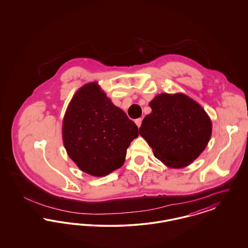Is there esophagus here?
<instances>
[{"label": "esophagus", "instance_id": "obj_1", "mask_svg": "<svg viewBox=\"0 0 248 248\" xmlns=\"http://www.w3.org/2000/svg\"><path fill=\"white\" fill-rule=\"evenodd\" d=\"M135 123H136V124L138 125V127H140V125H141L142 124V119L139 118L137 119V120H135Z\"/></svg>", "mask_w": 248, "mask_h": 248}]
</instances>
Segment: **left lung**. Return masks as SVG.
<instances>
[{
	"label": "left lung",
	"mask_w": 248,
	"mask_h": 248,
	"mask_svg": "<svg viewBox=\"0 0 248 248\" xmlns=\"http://www.w3.org/2000/svg\"><path fill=\"white\" fill-rule=\"evenodd\" d=\"M152 112L140 134L165 165L182 168L199 157L207 146L212 123L205 110L188 95L158 94L150 102Z\"/></svg>",
	"instance_id": "1"
}]
</instances>
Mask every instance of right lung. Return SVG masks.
Here are the masks:
<instances>
[{
    "label": "right lung",
    "instance_id": "obj_1",
    "mask_svg": "<svg viewBox=\"0 0 248 248\" xmlns=\"http://www.w3.org/2000/svg\"><path fill=\"white\" fill-rule=\"evenodd\" d=\"M138 136L136 124L96 83H86L75 93L63 119L68 155L94 177L106 176L124 165L127 148Z\"/></svg>",
    "mask_w": 248,
    "mask_h": 248
}]
</instances>
